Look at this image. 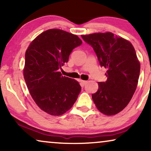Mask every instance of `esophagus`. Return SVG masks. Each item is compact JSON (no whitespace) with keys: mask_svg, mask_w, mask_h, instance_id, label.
Masks as SVG:
<instances>
[{"mask_svg":"<svg viewBox=\"0 0 151 151\" xmlns=\"http://www.w3.org/2000/svg\"><path fill=\"white\" fill-rule=\"evenodd\" d=\"M80 84H81V86H84L86 83H87V81H85V80H80Z\"/></svg>","mask_w":151,"mask_h":151,"instance_id":"34e87169","label":"esophagus"}]
</instances>
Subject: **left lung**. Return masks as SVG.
I'll use <instances>...</instances> for the list:
<instances>
[{
  "label": "left lung",
  "mask_w": 151,
  "mask_h": 151,
  "mask_svg": "<svg viewBox=\"0 0 151 151\" xmlns=\"http://www.w3.org/2000/svg\"><path fill=\"white\" fill-rule=\"evenodd\" d=\"M96 53L101 67L107 69L106 82H98L92 94L97 109L113 115L127 106L137 88L140 64L131 42L111 32L82 35Z\"/></svg>",
  "instance_id": "obj_1"
}]
</instances>
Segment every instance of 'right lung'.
<instances>
[{
    "label": "right lung",
    "instance_id": "right-lung-1",
    "mask_svg": "<svg viewBox=\"0 0 151 151\" xmlns=\"http://www.w3.org/2000/svg\"><path fill=\"white\" fill-rule=\"evenodd\" d=\"M82 43L76 35L52 29L37 36L27 49L24 80L33 100L45 112L61 115L77 100L80 84L62 76L59 70L69 61L73 49Z\"/></svg>",
    "mask_w": 151,
    "mask_h": 151
}]
</instances>
